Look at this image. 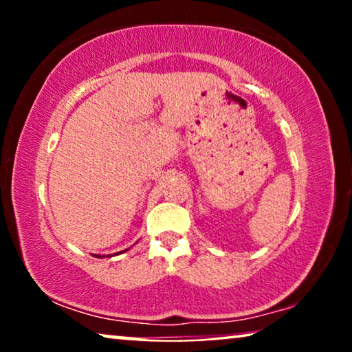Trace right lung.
Segmentation results:
<instances>
[{"mask_svg":"<svg viewBox=\"0 0 352 352\" xmlns=\"http://www.w3.org/2000/svg\"><path fill=\"white\" fill-rule=\"evenodd\" d=\"M123 252H126V250H123ZM118 253H122V252H118ZM94 256L96 258H104V256H100V254H94ZM109 256H110V254H109Z\"/></svg>","mask_w":352,"mask_h":352,"instance_id":"obj_1","label":"right lung"}]
</instances>
